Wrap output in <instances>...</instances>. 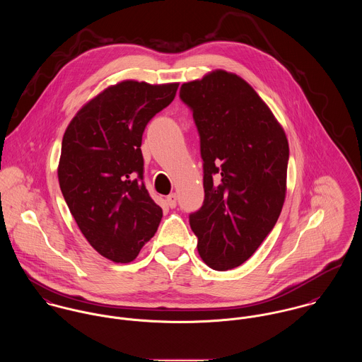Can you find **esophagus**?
Here are the masks:
<instances>
[{
    "instance_id": "obj_1",
    "label": "esophagus",
    "mask_w": 362,
    "mask_h": 362,
    "mask_svg": "<svg viewBox=\"0 0 362 362\" xmlns=\"http://www.w3.org/2000/svg\"><path fill=\"white\" fill-rule=\"evenodd\" d=\"M165 201H167V205L171 207V209H174V207L177 206V195H175V194H170Z\"/></svg>"
}]
</instances>
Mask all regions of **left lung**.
<instances>
[{
	"mask_svg": "<svg viewBox=\"0 0 362 362\" xmlns=\"http://www.w3.org/2000/svg\"><path fill=\"white\" fill-rule=\"evenodd\" d=\"M180 99L198 128L204 205L189 214L207 266L228 270L251 258L273 230L286 198L288 142L243 78L213 71L184 83Z\"/></svg>",
	"mask_w": 362,
	"mask_h": 362,
	"instance_id": "8db88e82",
	"label": "left lung"
}]
</instances>
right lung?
Segmentation results:
<instances>
[{"instance_id":"obj_1","label":"right lung","mask_w":362,"mask_h":362,"mask_svg":"<svg viewBox=\"0 0 362 362\" xmlns=\"http://www.w3.org/2000/svg\"><path fill=\"white\" fill-rule=\"evenodd\" d=\"M177 89L124 81L85 104L64 134L62 197L89 244L112 262L136 258L163 217L144 182L141 145L148 122Z\"/></svg>"}]
</instances>
